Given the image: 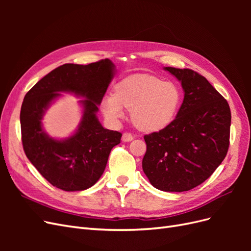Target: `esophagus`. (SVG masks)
I'll return each mask as SVG.
<instances>
[{"mask_svg": "<svg viewBox=\"0 0 251 251\" xmlns=\"http://www.w3.org/2000/svg\"><path fill=\"white\" fill-rule=\"evenodd\" d=\"M134 139L133 135L130 134V133H124L123 134V137H121V140H123L124 142H128V141H132Z\"/></svg>", "mask_w": 251, "mask_h": 251, "instance_id": "esophagus-1", "label": "esophagus"}]
</instances>
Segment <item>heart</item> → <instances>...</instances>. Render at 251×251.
<instances>
[{"instance_id": "b5f03b06", "label": "heart", "mask_w": 251, "mask_h": 251, "mask_svg": "<svg viewBox=\"0 0 251 251\" xmlns=\"http://www.w3.org/2000/svg\"><path fill=\"white\" fill-rule=\"evenodd\" d=\"M182 103L178 85L163 81L151 74L130 75L116 83L114 95H104L100 109L110 123L125 116L124 108L131 110L133 124L144 132H157L169 126L176 118Z\"/></svg>"}]
</instances>
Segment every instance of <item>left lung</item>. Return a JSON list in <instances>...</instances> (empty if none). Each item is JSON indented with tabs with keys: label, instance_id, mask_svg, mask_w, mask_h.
Here are the masks:
<instances>
[{
	"label": "left lung",
	"instance_id": "obj_1",
	"mask_svg": "<svg viewBox=\"0 0 251 251\" xmlns=\"http://www.w3.org/2000/svg\"><path fill=\"white\" fill-rule=\"evenodd\" d=\"M184 92L176 118L159 132L144 136L142 170L163 192L189 191L209 178L229 147V104L209 81L191 69L164 67Z\"/></svg>",
	"mask_w": 251,
	"mask_h": 251
}]
</instances>
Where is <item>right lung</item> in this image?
<instances>
[{"mask_svg": "<svg viewBox=\"0 0 251 251\" xmlns=\"http://www.w3.org/2000/svg\"><path fill=\"white\" fill-rule=\"evenodd\" d=\"M115 74V65L108 58L89 65L65 64L25 95L20 115L23 148L29 161L53 186L66 192L85 191L103 174L121 134L104 128L96 114ZM62 93L83 98L79 101L83 115L72 135L57 140L43 130L41 120Z\"/></svg>", "mask_w": 251, "mask_h": 251, "instance_id": "obj_1", "label": "right lung"}]
</instances>
